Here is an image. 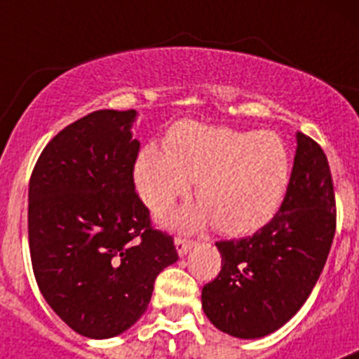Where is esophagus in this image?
<instances>
[{
    "label": "esophagus",
    "instance_id": "esophagus-1",
    "mask_svg": "<svg viewBox=\"0 0 359 359\" xmlns=\"http://www.w3.org/2000/svg\"><path fill=\"white\" fill-rule=\"evenodd\" d=\"M174 246H176L177 255L183 257V255H187V253L190 252V248L194 246V243H192V241L183 239V237H176V241H174Z\"/></svg>",
    "mask_w": 359,
    "mask_h": 359
}]
</instances>
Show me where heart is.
I'll return each instance as SVG.
<instances>
[{
  "instance_id": "b5f03b06",
  "label": "heart",
  "mask_w": 359,
  "mask_h": 359,
  "mask_svg": "<svg viewBox=\"0 0 359 359\" xmlns=\"http://www.w3.org/2000/svg\"><path fill=\"white\" fill-rule=\"evenodd\" d=\"M192 182L199 205L176 212L172 226L215 223L224 236H248L268 224L286 199L290 149L273 131L182 122L167 136V151L151 144L136 158V190L154 214L189 194Z\"/></svg>"
}]
</instances>
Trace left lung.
Masks as SVG:
<instances>
[{
  "label": "left lung",
  "instance_id": "1",
  "mask_svg": "<svg viewBox=\"0 0 359 359\" xmlns=\"http://www.w3.org/2000/svg\"><path fill=\"white\" fill-rule=\"evenodd\" d=\"M334 230L327 156L297 133L290 189L275 217L253 236L215 243L223 264L201 291L205 315L219 331L243 340L280 329L315 287Z\"/></svg>",
  "mask_w": 359,
  "mask_h": 359
}]
</instances>
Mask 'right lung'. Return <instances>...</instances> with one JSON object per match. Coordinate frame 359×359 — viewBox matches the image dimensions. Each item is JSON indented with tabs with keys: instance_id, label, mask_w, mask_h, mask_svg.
Segmentation results:
<instances>
[{
	"instance_id": "obj_1",
	"label": "right lung",
	"mask_w": 359,
	"mask_h": 359,
	"mask_svg": "<svg viewBox=\"0 0 359 359\" xmlns=\"http://www.w3.org/2000/svg\"><path fill=\"white\" fill-rule=\"evenodd\" d=\"M136 111L100 109L41 152L28 185L32 268L44 300L75 332L106 340L138 322L172 237L151 226L135 192Z\"/></svg>"
}]
</instances>
